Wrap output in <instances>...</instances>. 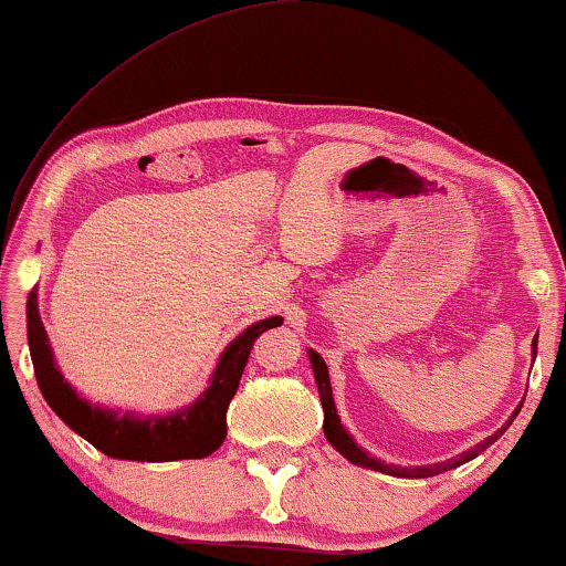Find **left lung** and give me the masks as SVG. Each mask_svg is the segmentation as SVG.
Returning <instances> with one entry per match:
<instances>
[{"instance_id": "8db88e82", "label": "left lung", "mask_w": 566, "mask_h": 566, "mask_svg": "<svg viewBox=\"0 0 566 566\" xmlns=\"http://www.w3.org/2000/svg\"><path fill=\"white\" fill-rule=\"evenodd\" d=\"M536 339H533L531 350H533V358H536ZM308 360H312V370H314V381H316V389H319V399H322V409H324V438L329 440L332 448L339 451L345 455L347 461L355 463V467H363V469H370V471H381V474H389V476H401V479H424V476H436V474H443V471H451L455 467H461V463H467L471 459H476L479 453H484L486 448H490L494 440H497L502 432H505L513 420L521 412V407L515 409L513 417L502 424L497 432H492L490 438H484L482 443H476L471 451L455 455V459H448V461H438V463H428V467H394V463H384L381 459H376V455H370L366 448H360L355 443V438L350 432L345 430V424L339 422V415H337V407H335V397H332V384H329V370H327V363L316 350L308 347Z\"/></svg>"}]
</instances>
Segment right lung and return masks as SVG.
Masks as SVG:
<instances>
[{"instance_id":"1","label":"right lung","mask_w":566,"mask_h":566,"mask_svg":"<svg viewBox=\"0 0 566 566\" xmlns=\"http://www.w3.org/2000/svg\"><path fill=\"white\" fill-rule=\"evenodd\" d=\"M283 316H270L247 327L219 355L206 391L192 405L167 415H138L92 405L66 381L53 358L49 335L38 312V289L28 296V345L38 389L49 407L97 451L120 461H182L206 459L227 438V409L239 389L252 343Z\"/></svg>"}]
</instances>
